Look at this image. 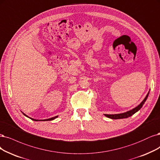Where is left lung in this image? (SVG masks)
Here are the masks:
<instances>
[{"label":"left lung","instance_id":"1","mask_svg":"<svg viewBox=\"0 0 160 160\" xmlns=\"http://www.w3.org/2000/svg\"><path fill=\"white\" fill-rule=\"evenodd\" d=\"M148 95H149V92L147 94L146 97H145V98L144 100L142 101V102L139 104L138 106H137L136 107H135L134 108L130 110L129 111H127L126 112L124 113H120V114H104L105 117L109 118H111V119H121V118H128L130 117H131L132 115H133L134 114H135L136 112H138L139 111V110L142 107L143 104H144L146 101V99L148 98Z\"/></svg>","mask_w":160,"mask_h":160}]
</instances>
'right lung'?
Returning <instances> with one entry per match:
<instances>
[{"label": "right lung", "instance_id": "add662e5", "mask_svg": "<svg viewBox=\"0 0 160 160\" xmlns=\"http://www.w3.org/2000/svg\"><path fill=\"white\" fill-rule=\"evenodd\" d=\"M24 114V115H25L26 117H28V118H30V119H32V120H34V121H48V120H54L55 118H58V116H56V117H52V118H48V119H44V120H36V119H34V118H30V117H28L27 115H26L24 113H23Z\"/></svg>", "mask_w": 160, "mask_h": 160}]
</instances>
